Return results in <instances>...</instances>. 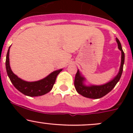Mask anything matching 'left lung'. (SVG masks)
I'll return each mask as SVG.
<instances>
[{"instance_id":"8db88e82","label":"left lung","mask_w":133,"mask_h":133,"mask_svg":"<svg viewBox=\"0 0 133 133\" xmlns=\"http://www.w3.org/2000/svg\"><path fill=\"white\" fill-rule=\"evenodd\" d=\"M116 42L118 45L119 49L121 51V62L117 75L114 78L109 81L108 83L100 86H87L84 84L85 78L81 75L79 70H77L74 79V86L79 94L82 95L84 97H88L91 99H99L106 95L115 87L116 84L118 82L122 75L123 70V65L124 63V53L122 49L121 44L119 39L116 38Z\"/></svg>"}]
</instances>
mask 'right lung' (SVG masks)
<instances>
[{
  "label": "right lung",
  "instance_id": "add662e5",
  "mask_svg": "<svg viewBox=\"0 0 133 133\" xmlns=\"http://www.w3.org/2000/svg\"><path fill=\"white\" fill-rule=\"evenodd\" d=\"M9 47L7 53L5 61L6 71L10 81L18 91L22 92L25 95L34 97V96H40L44 95L49 92L52 89L56 77L58 74L62 71V69L55 71L51 73L45 78L40 81L35 82H27L18 77L16 74L13 73L10 67L9 64Z\"/></svg>",
  "mask_w": 133,
  "mask_h": 133
}]
</instances>
